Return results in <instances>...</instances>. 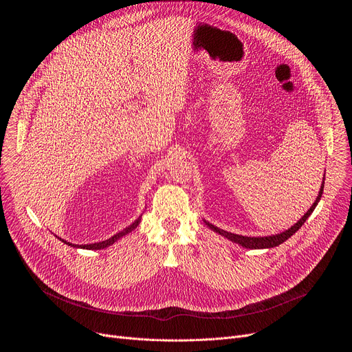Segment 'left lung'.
<instances>
[{
    "mask_svg": "<svg viewBox=\"0 0 352 352\" xmlns=\"http://www.w3.org/2000/svg\"><path fill=\"white\" fill-rule=\"evenodd\" d=\"M323 179H324V178H323ZM323 188H324V181L322 182L319 195H318L316 200L314 202V205L311 206V209H309L302 217H300L294 226H291V228H288V230H285V231H283V232H280V234L267 235V236H243V235H238V234H232V232L224 231V230H221V228L213 226L212 223H209V221H206V220H204V221H205V224H206L210 230H213L214 232L220 234L221 236H224V238H227V239H230V241H232V242H235V243H238V245H241V246H243V248H246V249H269V248H274V246H278L280 243H283L284 241H287L288 238H291V235H294L300 227H302V224L308 220V217L312 214V212H314L315 208L318 206L319 200H320V197H322V193H323Z\"/></svg>",
    "mask_w": 352,
    "mask_h": 352,
    "instance_id": "obj_1",
    "label": "left lung"
}]
</instances>
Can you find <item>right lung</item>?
Returning a JSON list of instances; mask_svg holds the SVG:
<instances>
[{
    "instance_id": "obj_1",
    "label": "right lung",
    "mask_w": 352,
    "mask_h": 352,
    "mask_svg": "<svg viewBox=\"0 0 352 352\" xmlns=\"http://www.w3.org/2000/svg\"><path fill=\"white\" fill-rule=\"evenodd\" d=\"M139 223H140V217L139 219H136L131 226H128L126 228H124L122 231H120L118 234H116V235H113L111 238H109V239H106V241H102V242H94V243H87V245H75V243H71V242H67V241H64V239H61L60 238V241H63L64 243H67V245H69V246H74V248H80V249H89V250H97V249H104V248H109V246H111L113 243H116L120 238H122V236H125L126 234H129V232H132L138 226H139Z\"/></svg>"
}]
</instances>
